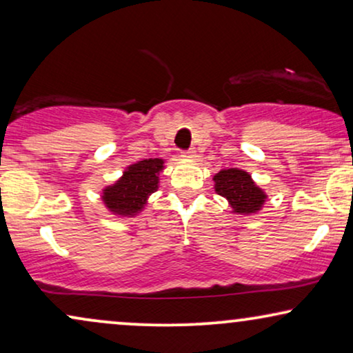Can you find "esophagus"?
I'll return each instance as SVG.
<instances>
[{"mask_svg":"<svg viewBox=\"0 0 353 353\" xmlns=\"http://www.w3.org/2000/svg\"><path fill=\"white\" fill-rule=\"evenodd\" d=\"M181 157H185V159H194V157H196V151H194V149H188V151H183V152H181Z\"/></svg>","mask_w":353,"mask_h":353,"instance_id":"34e87169","label":"esophagus"}]
</instances>
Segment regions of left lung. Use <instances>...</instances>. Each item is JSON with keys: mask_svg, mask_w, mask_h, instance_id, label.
<instances>
[{"mask_svg": "<svg viewBox=\"0 0 353 353\" xmlns=\"http://www.w3.org/2000/svg\"><path fill=\"white\" fill-rule=\"evenodd\" d=\"M214 190L225 197L236 215L257 214L267 201V192L255 185L250 173L241 168H223L214 176Z\"/></svg>", "mask_w": 353, "mask_h": 353, "instance_id": "left-lung-1", "label": "left lung"}]
</instances>
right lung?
<instances>
[{"label":"right lung","instance_id":"1","mask_svg":"<svg viewBox=\"0 0 353 353\" xmlns=\"http://www.w3.org/2000/svg\"><path fill=\"white\" fill-rule=\"evenodd\" d=\"M163 159H143L128 165L123 175L101 194L105 209L117 216H134L148 204L149 196L159 190Z\"/></svg>","mask_w":353,"mask_h":353}]
</instances>
